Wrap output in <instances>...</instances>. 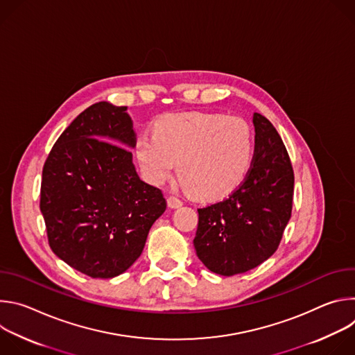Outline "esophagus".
I'll return each mask as SVG.
<instances>
[{
    "instance_id": "esophagus-1",
    "label": "esophagus",
    "mask_w": 355,
    "mask_h": 355,
    "mask_svg": "<svg viewBox=\"0 0 355 355\" xmlns=\"http://www.w3.org/2000/svg\"><path fill=\"white\" fill-rule=\"evenodd\" d=\"M167 204H168V207L170 208H180V207H182V199H180L178 196H174V195H171V196H168V199H167Z\"/></svg>"
}]
</instances>
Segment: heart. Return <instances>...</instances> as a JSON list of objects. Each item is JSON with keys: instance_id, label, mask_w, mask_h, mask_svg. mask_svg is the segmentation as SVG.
<instances>
[{"instance_id": "b5f03b06", "label": "heart", "mask_w": 355, "mask_h": 355, "mask_svg": "<svg viewBox=\"0 0 355 355\" xmlns=\"http://www.w3.org/2000/svg\"><path fill=\"white\" fill-rule=\"evenodd\" d=\"M135 159L151 184L178 174L202 200L232 193L245 178L254 156V137L248 123L216 112L167 114L133 144Z\"/></svg>"}]
</instances>
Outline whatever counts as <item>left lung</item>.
<instances>
[{"label": "left lung", "mask_w": 355, "mask_h": 355, "mask_svg": "<svg viewBox=\"0 0 355 355\" xmlns=\"http://www.w3.org/2000/svg\"><path fill=\"white\" fill-rule=\"evenodd\" d=\"M254 156L243 182L223 200L198 209V259L232 277L256 268L277 251L291 219L293 168L286 147L263 115H252Z\"/></svg>", "instance_id": "1"}]
</instances>
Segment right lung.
<instances>
[{
    "label": "right lung",
    "mask_w": 355,
    "mask_h": 355,
    "mask_svg": "<svg viewBox=\"0 0 355 355\" xmlns=\"http://www.w3.org/2000/svg\"><path fill=\"white\" fill-rule=\"evenodd\" d=\"M135 140L126 107L103 101L67 126L43 166L40 212L49 245L91 278L125 272L167 208L163 192L139 178L123 147Z\"/></svg>",
    "instance_id": "1"
}]
</instances>
